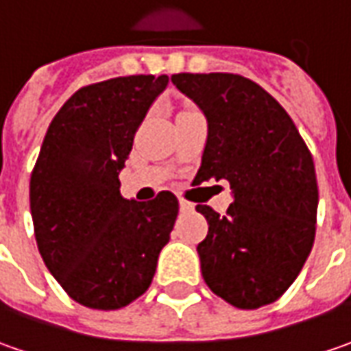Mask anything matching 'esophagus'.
<instances>
[{
	"instance_id": "esophagus-1",
	"label": "esophagus",
	"mask_w": 351,
	"mask_h": 351,
	"mask_svg": "<svg viewBox=\"0 0 351 351\" xmlns=\"http://www.w3.org/2000/svg\"><path fill=\"white\" fill-rule=\"evenodd\" d=\"M178 206H180V212H192V210H194V204H192V202H186V200H180Z\"/></svg>"
}]
</instances>
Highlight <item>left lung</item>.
Listing matches in <instances>:
<instances>
[{
    "label": "left lung",
    "mask_w": 351,
    "mask_h": 351,
    "mask_svg": "<svg viewBox=\"0 0 351 351\" xmlns=\"http://www.w3.org/2000/svg\"><path fill=\"white\" fill-rule=\"evenodd\" d=\"M173 84L208 121L194 184L228 180L234 202L226 216L210 206L198 243L214 295L243 311L275 302L293 285L313 250L318 184L313 155L282 106L239 74H173Z\"/></svg>",
    "instance_id": "obj_1"
}]
</instances>
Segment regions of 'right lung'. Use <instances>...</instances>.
I'll return each instance as SVG.
<instances>
[{
  "mask_svg": "<svg viewBox=\"0 0 351 351\" xmlns=\"http://www.w3.org/2000/svg\"><path fill=\"white\" fill-rule=\"evenodd\" d=\"M169 76H119L74 92L51 121L31 173V216L47 269L88 308L117 311L153 281L178 214L173 192L128 200L119 173Z\"/></svg>",
  "mask_w": 351,
  "mask_h": 351,
  "instance_id": "obj_1",
  "label": "right lung"
}]
</instances>
